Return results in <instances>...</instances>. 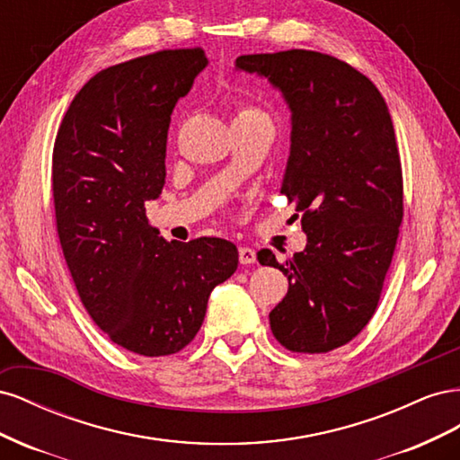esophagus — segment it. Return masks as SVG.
Wrapping results in <instances>:
<instances>
[{
  "label": "esophagus",
  "instance_id": "esophagus-1",
  "mask_svg": "<svg viewBox=\"0 0 460 460\" xmlns=\"http://www.w3.org/2000/svg\"><path fill=\"white\" fill-rule=\"evenodd\" d=\"M257 261L255 249L252 247H240V262L242 264H253Z\"/></svg>",
  "mask_w": 460,
  "mask_h": 460
}]
</instances>
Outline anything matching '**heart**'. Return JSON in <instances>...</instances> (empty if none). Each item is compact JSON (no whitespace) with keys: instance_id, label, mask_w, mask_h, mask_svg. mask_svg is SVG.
<instances>
[{"instance_id":"1","label":"heart","mask_w":460,"mask_h":460,"mask_svg":"<svg viewBox=\"0 0 460 460\" xmlns=\"http://www.w3.org/2000/svg\"><path fill=\"white\" fill-rule=\"evenodd\" d=\"M252 115H261L257 109L253 107H240L238 113H235V119H242V117H252Z\"/></svg>"}]
</instances>
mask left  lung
<instances>
[{"mask_svg":"<svg viewBox=\"0 0 460 460\" xmlns=\"http://www.w3.org/2000/svg\"><path fill=\"white\" fill-rule=\"evenodd\" d=\"M235 68L267 78L291 111L282 193L303 213L307 245L286 264L289 280L270 330L294 353L351 341L378 307L402 220V174L382 93L357 68L307 49L242 55Z\"/></svg>","mask_w":460,"mask_h":460,"instance_id":"8db88e82","label":"left lung"}]
</instances>
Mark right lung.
<instances>
[{
    "mask_svg": "<svg viewBox=\"0 0 460 460\" xmlns=\"http://www.w3.org/2000/svg\"><path fill=\"white\" fill-rule=\"evenodd\" d=\"M207 63L193 48L109 66L75 95L55 137V220L80 301L111 341L144 357L184 349L213 288L238 269L232 242H166L146 217L164 184L172 109Z\"/></svg>",
    "mask_w": 460,
    "mask_h": 460,
    "instance_id": "1",
    "label": "right lung"
}]
</instances>
